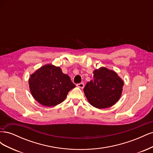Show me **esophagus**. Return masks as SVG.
<instances>
[{
    "label": "esophagus",
    "mask_w": 153,
    "mask_h": 153,
    "mask_svg": "<svg viewBox=\"0 0 153 153\" xmlns=\"http://www.w3.org/2000/svg\"><path fill=\"white\" fill-rule=\"evenodd\" d=\"M76 86H77L78 87L81 88V89H83V88L84 87L85 85H84V83H80V84H76Z\"/></svg>",
    "instance_id": "34e87169"
}]
</instances>
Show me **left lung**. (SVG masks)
Returning <instances> with one entry per match:
<instances>
[{"label": "left lung", "mask_w": 153, "mask_h": 153, "mask_svg": "<svg viewBox=\"0 0 153 153\" xmlns=\"http://www.w3.org/2000/svg\"><path fill=\"white\" fill-rule=\"evenodd\" d=\"M124 82L112 70L101 67L93 71V78L85 85L84 91L89 103L97 108L114 105L119 100Z\"/></svg>", "instance_id": "obj_1"}]
</instances>
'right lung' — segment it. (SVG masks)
Returning a JSON list of instances; mask_svg holds the SVG:
<instances>
[{
	"label": "right lung",
	"mask_w": 153,
	"mask_h": 153,
	"mask_svg": "<svg viewBox=\"0 0 153 153\" xmlns=\"http://www.w3.org/2000/svg\"><path fill=\"white\" fill-rule=\"evenodd\" d=\"M29 84L34 98L46 106L62 103L68 92L76 87L61 68L52 64H47L36 70L30 75Z\"/></svg>",
	"instance_id": "1"
}]
</instances>
